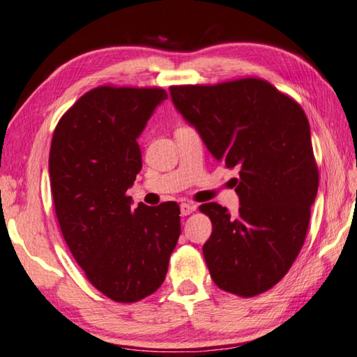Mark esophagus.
Instances as JSON below:
<instances>
[{"label": "esophagus", "mask_w": 357, "mask_h": 357, "mask_svg": "<svg viewBox=\"0 0 357 357\" xmlns=\"http://www.w3.org/2000/svg\"><path fill=\"white\" fill-rule=\"evenodd\" d=\"M179 209H181V215L185 217V215H190V213L195 211V206L190 203H183L179 206Z\"/></svg>", "instance_id": "esophagus-1"}]
</instances>
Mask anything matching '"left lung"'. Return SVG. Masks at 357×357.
I'll return each instance as SVG.
<instances>
[{"label":"left lung","instance_id":"left-lung-1","mask_svg":"<svg viewBox=\"0 0 357 357\" xmlns=\"http://www.w3.org/2000/svg\"><path fill=\"white\" fill-rule=\"evenodd\" d=\"M176 111L209 153L237 168L238 215L217 203L199 206L212 234L203 255L212 281L255 296L287 273L306 238L319 190L309 121L300 105L255 77L217 86L170 87Z\"/></svg>","mask_w":357,"mask_h":357}]
</instances>
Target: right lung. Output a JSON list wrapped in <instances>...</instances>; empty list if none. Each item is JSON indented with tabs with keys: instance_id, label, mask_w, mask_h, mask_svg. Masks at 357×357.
<instances>
[{
	"instance_id": "obj_1",
	"label": "right lung",
	"mask_w": 357,
	"mask_h": 357,
	"mask_svg": "<svg viewBox=\"0 0 357 357\" xmlns=\"http://www.w3.org/2000/svg\"><path fill=\"white\" fill-rule=\"evenodd\" d=\"M164 89L98 87L77 100L54 129L50 181L62 236L87 280L119 303L156 291L181 234L179 206L150 207L126 190L142 170L137 139Z\"/></svg>"
}]
</instances>
